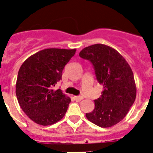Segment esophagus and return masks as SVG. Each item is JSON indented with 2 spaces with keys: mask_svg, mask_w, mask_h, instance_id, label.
<instances>
[{
  "mask_svg": "<svg viewBox=\"0 0 153 153\" xmlns=\"http://www.w3.org/2000/svg\"><path fill=\"white\" fill-rule=\"evenodd\" d=\"M82 99H83V97H82V96H75V100L76 101H81Z\"/></svg>",
  "mask_w": 153,
  "mask_h": 153,
  "instance_id": "esophagus-1",
  "label": "esophagus"
}]
</instances>
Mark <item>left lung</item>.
Returning a JSON list of instances; mask_svg holds the SVG:
<instances>
[{
  "mask_svg": "<svg viewBox=\"0 0 153 153\" xmlns=\"http://www.w3.org/2000/svg\"><path fill=\"white\" fill-rule=\"evenodd\" d=\"M79 56L91 62L97 82L104 85L100 97L94 100V109L86 114V117L100 127L117 124L125 117L136 99L131 68L117 51L104 44L88 46Z\"/></svg>",
  "mask_w": 153,
  "mask_h": 153,
  "instance_id": "left-lung-1",
  "label": "left lung"
}]
</instances>
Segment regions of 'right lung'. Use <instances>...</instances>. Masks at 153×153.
<instances>
[{
	"label": "right lung",
	"mask_w": 153,
	"mask_h": 153,
	"mask_svg": "<svg viewBox=\"0 0 153 153\" xmlns=\"http://www.w3.org/2000/svg\"><path fill=\"white\" fill-rule=\"evenodd\" d=\"M76 49H46L29 57L20 66L16 83L19 104L27 116L42 126L59 121L71 102L61 89L53 87L62 79L65 65Z\"/></svg>",
	"instance_id": "1"
}]
</instances>
